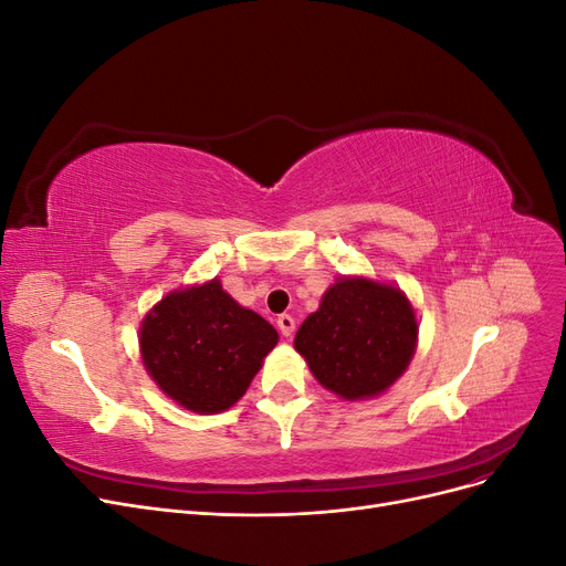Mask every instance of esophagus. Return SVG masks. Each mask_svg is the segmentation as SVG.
Listing matches in <instances>:
<instances>
[{"instance_id":"obj_1","label":"esophagus","mask_w":566,"mask_h":566,"mask_svg":"<svg viewBox=\"0 0 566 566\" xmlns=\"http://www.w3.org/2000/svg\"><path fill=\"white\" fill-rule=\"evenodd\" d=\"M276 323H279V331H281L283 337H290V335L295 333V318L290 316V314H281Z\"/></svg>"}]
</instances>
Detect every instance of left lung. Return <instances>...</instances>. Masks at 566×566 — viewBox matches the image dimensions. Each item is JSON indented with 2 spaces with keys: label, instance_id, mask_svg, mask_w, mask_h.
I'll use <instances>...</instances> for the list:
<instances>
[{
  "label": "left lung",
  "instance_id": "left-lung-1",
  "mask_svg": "<svg viewBox=\"0 0 566 566\" xmlns=\"http://www.w3.org/2000/svg\"><path fill=\"white\" fill-rule=\"evenodd\" d=\"M418 347V318L399 287L337 279L295 335L314 378L342 399H370L397 382Z\"/></svg>",
  "mask_w": 566,
  "mask_h": 566
}]
</instances>
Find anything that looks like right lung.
Returning a JSON list of instances; mask_svg holds the SVG:
<instances>
[{
	"label": "right lung",
	"mask_w": 566,
	"mask_h": 566,
	"mask_svg": "<svg viewBox=\"0 0 566 566\" xmlns=\"http://www.w3.org/2000/svg\"><path fill=\"white\" fill-rule=\"evenodd\" d=\"M276 342V328L238 304L217 279L163 297L139 331L150 378L200 416L241 399Z\"/></svg>",
	"instance_id": "1"
}]
</instances>
